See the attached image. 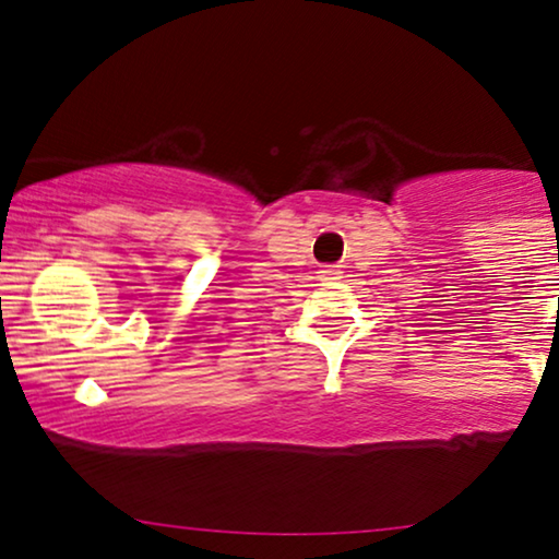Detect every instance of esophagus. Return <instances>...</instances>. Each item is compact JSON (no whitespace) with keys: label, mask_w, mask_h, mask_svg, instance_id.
<instances>
[{"label":"esophagus","mask_w":559,"mask_h":559,"mask_svg":"<svg viewBox=\"0 0 559 559\" xmlns=\"http://www.w3.org/2000/svg\"><path fill=\"white\" fill-rule=\"evenodd\" d=\"M320 280H341V270H335V266H323V270L318 272Z\"/></svg>","instance_id":"34e87169"}]
</instances>
